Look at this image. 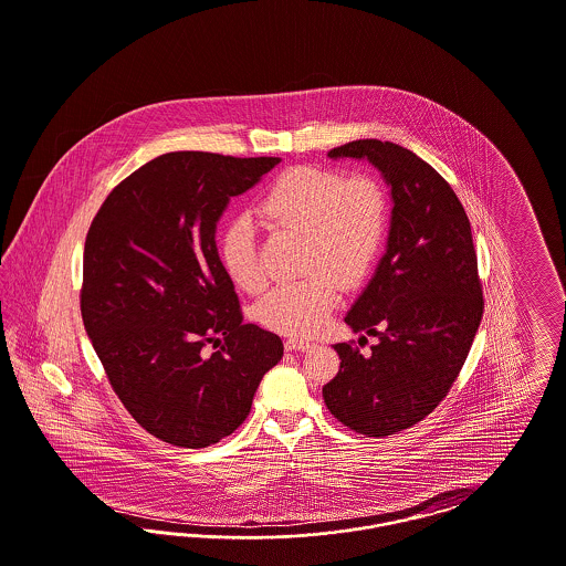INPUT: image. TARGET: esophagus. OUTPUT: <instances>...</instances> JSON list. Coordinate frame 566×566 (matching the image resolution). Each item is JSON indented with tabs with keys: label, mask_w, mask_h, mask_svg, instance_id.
Here are the masks:
<instances>
[{
	"label": "esophagus",
	"mask_w": 566,
	"mask_h": 566,
	"mask_svg": "<svg viewBox=\"0 0 566 566\" xmlns=\"http://www.w3.org/2000/svg\"><path fill=\"white\" fill-rule=\"evenodd\" d=\"M312 344L310 342H305V339H298V337H289L286 342H284V348L289 352H303L307 350Z\"/></svg>",
	"instance_id": "1"
}]
</instances>
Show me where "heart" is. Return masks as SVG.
<instances>
[{"instance_id":"b5f03b06","label":"heart","mask_w":566,"mask_h":566,"mask_svg":"<svg viewBox=\"0 0 566 566\" xmlns=\"http://www.w3.org/2000/svg\"><path fill=\"white\" fill-rule=\"evenodd\" d=\"M259 214L273 227L305 235V277L275 286L259 301L254 316L277 333L314 335L337 310L344 286L363 284L374 270L388 229L386 192L369 176L295 167L273 180ZM218 256L245 293L256 295L268 286L250 216L227 224Z\"/></svg>"}]
</instances>
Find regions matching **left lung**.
I'll use <instances>...</instances> for the list:
<instances>
[{
    "label": "left lung",
    "mask_w": 566,
    "mask_h": 566,
    "mask_svg": "<svg viewBox=\"0 0 566 566\" xmlns=\"http://www.w3.org/2000/svg\"><path fill=\"white\" fill-rule=\"evenodd\" d=\"M328 157L369 161L390 187L386 252L346 314L377 344L369 354L335 344L342 365L323 388L342 424L386 437L424 420L460 374L484 314L478 254L457 192L411 150L356 139Z\"/></svg>",
    "instance_id": "8db88e82"
}]
</instances>
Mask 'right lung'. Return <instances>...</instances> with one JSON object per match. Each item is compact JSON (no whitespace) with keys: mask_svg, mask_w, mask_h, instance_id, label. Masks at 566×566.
<instances>
[{"mask_svg":"<svg viewBox=\"0 0 566 566\" xmlns=\"http://www.w3.org/2000/svg\"><path fill=\"white\" fill-rule=\"evenodd\" d=\"M277 157L167 153L109 192L84 242L81 312L135 422L178 448H208L250 413L282 339L243 323L216 222Z\"/></svg>","mask_w":566,"mask_h":566,"instance_id":"1","label":"right lung"}]
</instances>
